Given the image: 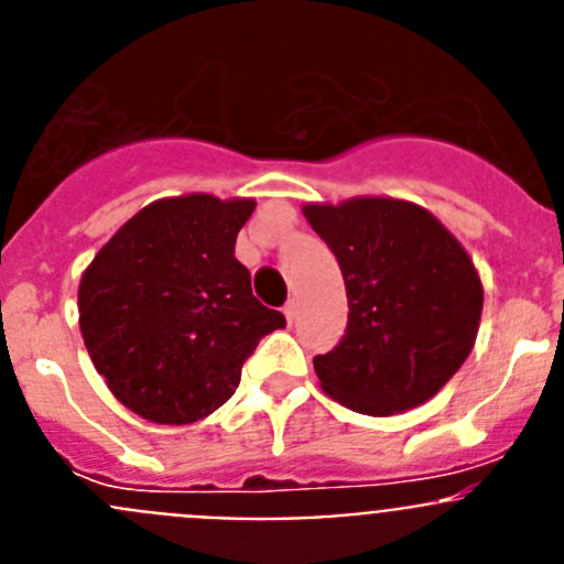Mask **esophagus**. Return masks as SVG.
<instances>
[{
	"mask_svg": "<svg viewBox=\"0 0 564 564\" xmlns=\"http://www.w3.org/2000/svg\"><path fill=\"white\" fill-rule=\"evenodd\" d=\"M282 313H285L288 325H291L293 318H296V302H293V299H291V302H288V305H285V311H282Z\"/></svg>",
	"mask_w": 564,
	"mask_h": 564,
	"instance_id": "obj_1",
	"label": "esophagus"
}]
</instances>
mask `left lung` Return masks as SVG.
<instances>
[{
  "label": "left lung",
  "mask_w": 564,
  "mask_h": 564,
  "mask_svg": "<svg viewBox=\"0 0 564 564\" xmlns=\"http://www.w3.org/2000/svg\"><path fill=\"white\" fill-rule=\"evenodd\" d=\"M302 214L336 253L347 333L313 358L322 390L361 415H398L460 370L482 313V282L455 234L395 197L307 203Z\"/></svg>",
  "instance_id": "obj_1"
}]
</instances>
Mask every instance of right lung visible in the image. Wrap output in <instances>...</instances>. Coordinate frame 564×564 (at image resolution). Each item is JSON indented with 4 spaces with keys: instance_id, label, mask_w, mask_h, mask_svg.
I'll return each instance as SVG.
<instances>
[{
    "instance_id": "1",
    "label": "right lung",
    "mask_w": 564,
    "mask_h": 564,
    "mask_svg": "<svg viewBox=\"0 0 564 564\" xmlns=\"http://www.w3.org/2000/svg\"><path fill=\"white\" fill-rule=\"evenodd\" d=\"M253 208L248 197L214 194L154 200L82 273V338L134 415L166 426L203 421L234 395L259 338L285 327L234 257Z\"/></svg>"
}]
</instances>
